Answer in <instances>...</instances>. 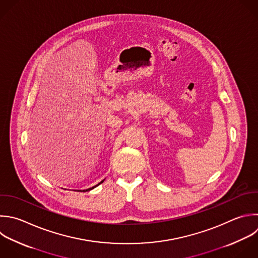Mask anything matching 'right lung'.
<instances>
[{"instance_id":"add662e5","label":"right lung","mask_w":258,"mask_h":258,"mask_svg":"<svg viewBox=\"0 0 258 258\" xmlns=\"http://www.w3.org/2000/svg\"><path fill=\"white\" fill-rule=\"evenodd\" d=\"M103 181H104V180H102V181H101V182H100V183H102V182H103ZM100 183H99V184H100ZM99 184H97V185H99ZM97 185H95V186H93V187H91V188H88V189H84V191H87V190H90V189H92V188H94V187H96V186H97Z\"/></svg>"}]
</instances>
